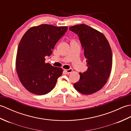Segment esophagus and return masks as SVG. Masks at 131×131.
Segmentation results:
<instances>
[{"mask_svg": "<svg viewBox=\"0 0 131 131\" xmlns=\"http://www.w3.org/2000/svg\"><path fill=\"white\" fill-rule=\"evenodd\" d=\"M64 71H65L66 74H69L72 73V71H73V69H64Z\"/></svg>", "mask_w": 131, "mask_h": 131, "instance_id": "1", "label": "esophagus"}]
</instances>
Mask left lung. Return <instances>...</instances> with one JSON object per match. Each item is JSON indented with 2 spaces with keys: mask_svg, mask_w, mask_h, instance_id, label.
<instances>
[{
  "mask_svg": "<svg viewBox=\"0 0 131 131\" xmlns=\"http://www.w3.org/2000/svg\"><path fill=\"white\" fill-rule=\"evenodd\" d=\"M78 35L87 59V70L80 73L79 81L74 88L82 94H91L105 85L112 67V51L107 39L102 32L85 24L69 27Z\"/></svg>",
  "mask_w": 131,
  "mask_h": 131,
  "instance_id": "obj_1",
  "label": "left lung"
}]
</instances>
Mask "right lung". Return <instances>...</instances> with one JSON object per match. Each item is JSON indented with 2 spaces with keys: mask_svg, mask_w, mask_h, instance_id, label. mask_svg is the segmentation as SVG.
<instances>
[{
  "mask_svg": "<svg viewBox=\"0 0 131 131\" xmlns=\"http://www.w3.org/2000/svg\"><path fill=\"white\" fill-rule=\"evenodd\" d=\"M68 26L57 27L48 24L33 26L19 41L16 68L22 84L30 93L43 95L51 92L63 69L46 63L58 40L65 34Z\"/></svg>",
  "mask_w": 131,
  "mask_h": 131,
  "instance_id": "obj_1",
  "label": "right lung"
}]
</instances>
